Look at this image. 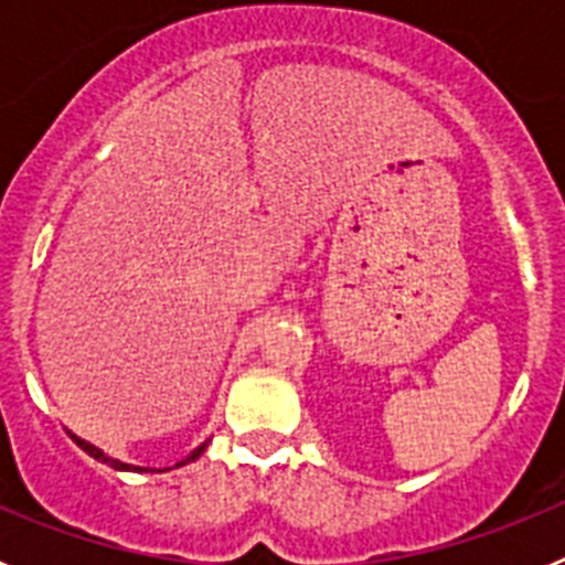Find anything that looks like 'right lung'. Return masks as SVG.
<instances>
[{"instance_id":"right-lung-1","label":"right lung","mask_w":565,"mask_h":565,"mask_svg":"<svg viewBox=\"0 0 565 565\" xmlns=\"http://www.w3.org/2000/svg\"><path fill=\"white\" fill-rule=\"evenodd\" d=\"M70 438H73V441L78 444V447H82L84 452H87L89 458H96V461H102V463H107V467H113V469H121V472H147V467H135V463H124V461H118V458H109L107 452L104 450H98L96 444H89V441H84V438H78V436H73V433H70ZM209 447V441H203L201 447H194L192 452H189L186 458H183V461H178L174 463V467H183V463H189V461H194V458H201L203 456V450H206ZM154 472V469H152ZM158 472H167V469H158Z\"/></svg>"}]
</instances>
